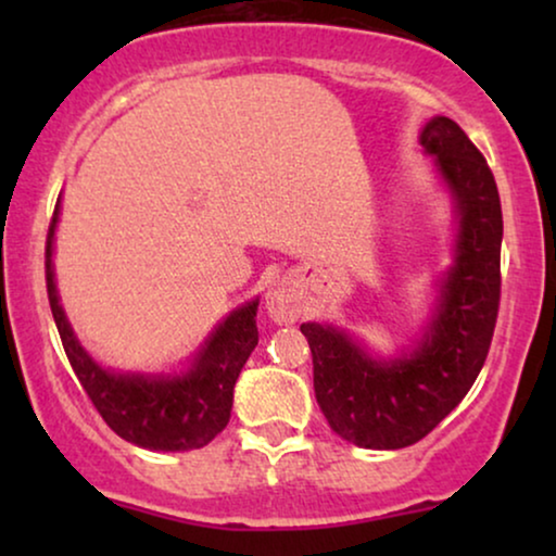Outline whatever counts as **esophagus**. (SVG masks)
<instances>
[{"instance_id":"34e87169","label":"esophagus","mask_w":556,"mask_h":556,"mask_svg":"<svg viewBox=\"0 0 556 556\" xmlns=\"http://www.w3.org/2000/svg\"><path fill=\"white\" fill-rule=\"evenodd\" d=\"M265 306L273 321L278 324H293L301 316V291L299 283L291 278H280L278 283L270 286L268 295H265Z\"/></svg>"}]
</instances>
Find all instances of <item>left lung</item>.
I'll list each match as a JSON object with an SVG mask.
<instances>
[{
	"mask_svg": "<svg viewBox=\"0 0 556 556\" xmlns=\"http://www.w3.org/2000/svg\"><path fill=\"white\" fill-rule=\"evenodd\" d=\"M420 143L435 154L460 217L455 265L422 346L382 364L344 331L301 326L326 422L349 443L371 451L415 445L451 415L489 356L498 318L504 217L493 172L463 128L445 116L428 121Z\"/></svg>",
	"mask_w": 556,
	"mask_h": 556,
	"instance_id": "obj_1",
	"label": "left lung"
}]
</instances>
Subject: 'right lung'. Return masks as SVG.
I'll return each instance as SVG.
<instances>
[{"mask_svg":"<svg viewBox=\"0 0 556 556\" xmlns=\"http://www.w3.org/2000/svg\"><path fill=\"white\" fill-rule=\"evenodd\" d=\"M58 210L52 212L45 242V283L67 362L93 402L105 425L128 443L149 451H194L204 447L230 422L232 390L248 356L257 346V301L227 316L212 333L185 377L151 379L139 375H113L98 367L73 337L71 324L58 303L52 276V235Z\"/></svg>","mask_w":556,"mask_h":556,"instance_id":"add662e5","label":"right lung"}]
</instances>
